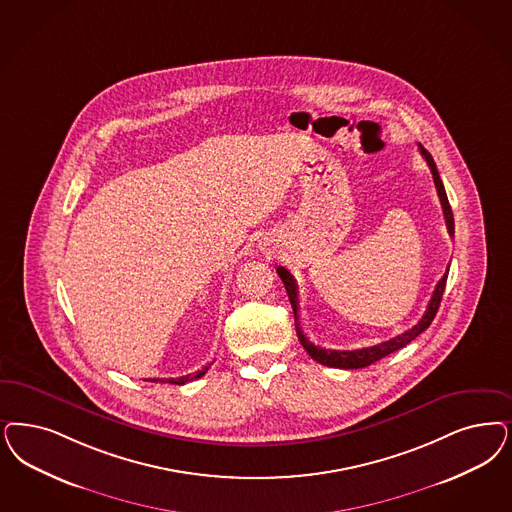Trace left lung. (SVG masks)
Here are the masks:
<instances>
[{"label":"left lung","instance_id":"obj_1","mask_svg":"<svg viewBox=\"0 0 512 512\" xmlns=\"http://www.w3.org/2000/svg\"><path fill=\"white\" fill-rule=\"evenodd\" d=\"M418 147H420V153H422L423 159H425V162H427L429 168H431L433 181H435L437 193H439V198H441L442 213H444V219H446V227H448L450 236H454V215H452V208H450L448 196H446V191H444L441 176H439V172H437V164H435L433 157L429 155V151L423 149V145H418ZM448 270H450V265H448L444 276H442L439 283H437V287H435V291H433V295H431V300H429V304H427V308H425V314H423L422 319H420L412 329L405 331L403 335H397L395 338H389L386 342H380V344L371 346V348H361V350H325V348H319L316 344H312L299 327V321H297L299 297H297V282H295V278L289 274L287 268H283V266L276 268L278 276L282 278L283 285H285V291H287V297H289V302H291V308H293V312H295V329H297V336H299L302 348L308 352V355H310L312 359H316L321 365L335 367V369H363V367H369V365L380 361L382 357H386L389 353L397 352V350L405 348L408 342H412L416 336L423 333V331L431 325V321L435 319L437 310H439V306H441L442 293H444L446 278H448Z\"/></svg>","mask_w":512,"mask_h":512}]
</instances>
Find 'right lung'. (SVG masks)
<instances>
[{"instance_id": "add662e5", "label": "right lung", "mask_w": 512, "mask_h": 512, "mask_svg": "<svg viewBox=\"0 0 512 512\" xmlns=\"http://www.w3.org/2000/svg\"><path fill=\"white\" fill-rule=\"evenodd\" d=\"M210 369V365L208 367H204L202 371L196 372V374H187V376H181V378H153L151 382H170V384H177V386H183V384H187V382H191V380H196V378H200V376H204L206 372Z\"/></svg>"}]
</instances>
